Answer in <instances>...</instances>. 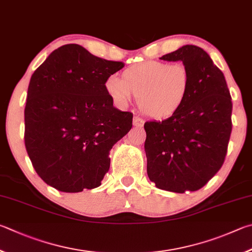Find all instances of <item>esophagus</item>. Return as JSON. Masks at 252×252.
Segmentation results:
<instances>
[{"label":"esophagus","mask_w":252,"mask_h":252,"mask_svg":"<svg viewBox=\"0 0 252 252\" xmlns=\"http://www.w3.org/2000/svg\"><path fill=\"white\" fill-rule=\"evenodd\" d=\"M143 124H144V121H143L142 118L134 117V119H133V125H134V126H136V127H142Z\"/></svg>","instance_id":"34e87169"}]
</instances>
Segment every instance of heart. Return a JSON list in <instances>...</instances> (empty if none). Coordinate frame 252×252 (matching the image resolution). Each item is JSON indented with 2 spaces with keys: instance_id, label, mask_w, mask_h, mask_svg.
Masks as SVG:
<instances>
[{
  "instance_id": "1",
  "label": "heart",
  "mask_w": 252,
  "mask_h": 252,
  "mask_svg": "<svg viewBox=\"0 0 252 252\" xmlns=\"http://www.w3.org/2000/svg\"><path fill=\"white\" fill-rule=\"evenodd\" d=\"M190 85L191 76L186 65L148 61L127 67L121 79L109 78L105 90L119 106L128 105L134 95L145 116L165 119L182 108Z\"/></svg>"
}]
</instances>
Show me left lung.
Here are the masks:
<instances>
[{
  "instance_id": "left-lung-1",
  "label": "left lung",
  "mask_w": 252,
  "mask_h": 252,
  "mask_svg": "<svg viewBox=\"0 0 252 252\" xmlns=\"http://www.w3.org/2000/svg\"><path fill=\"white\" fill-rule=\"evenodd\" d=\"M160 60L182 61L191 85L173 116L145 123L147 174L162 190L196 191L224 161L232 129L230 93L222 72L200 47L184 45Z\"/></svg>"
}]
</instances>
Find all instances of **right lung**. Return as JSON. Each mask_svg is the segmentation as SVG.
I'll use <instances>...</instances> for the list:
<instances>
[{
	"instance_id": "add662e5",
	"label": "right lung",
	"mask_w": 252,
	"mask_h": 252,
	"mask_svg": "<svg viewBox=\"0 0 252 252\" xmlns=\"http://www.w3.org/2000/svg\"><path fill=\"white\" fill-rule=\"evenodd\" d=\"M122 62L77 44L52 52L31 77L24 110L26 152L35 171L60 191L100 186L109 152L133 126V114L113 106L105 90Z\"/></svg>"
}]
</instances>
